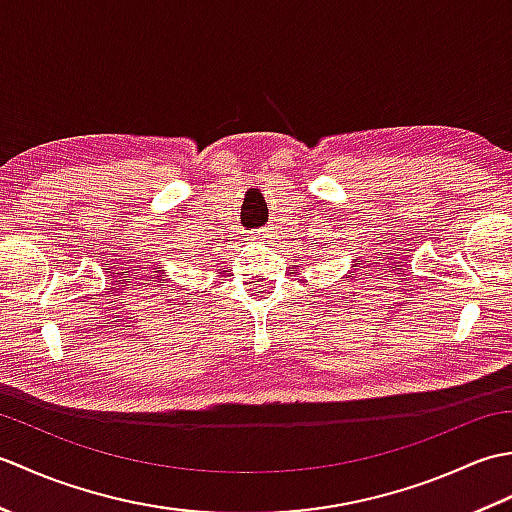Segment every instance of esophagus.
<instances>
[{
    "instance_id": "obj_1",
    "label": "esophagus",
    "mask_w": 512,
    "mask_h": 512,
    "mask_svg": "<svg viewBox=\"0 0 512 512\" xmlns=\"http://www.w3.org/2000/svg\"><path fill=\"white\" fill-rule=\"evenodd\" d=\"M257 235H264V231H257Z\"/></svg>"
}]
</instances>
